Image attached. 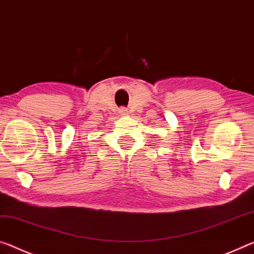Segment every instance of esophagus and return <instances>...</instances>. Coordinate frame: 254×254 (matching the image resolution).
Listing matches in <instances>:
<instances>
[{
	"mask_svg": "<svg viewBox=\"0 0 254 254\" xmlns=\"http://www.w3.org/2000/svg\"><path fill=\"white\" fill-rule=\"evenodd\" d=\"M119 113H120L121 116H126V115L128 114V112H127V110L126 107H121L120 110H119Z\"/></svg>",
	"mask_w": 254,
	"mask_h": 254,
	"instance_id": "esophagus-1",
	"label": "esophagus"
}]
</instances>
